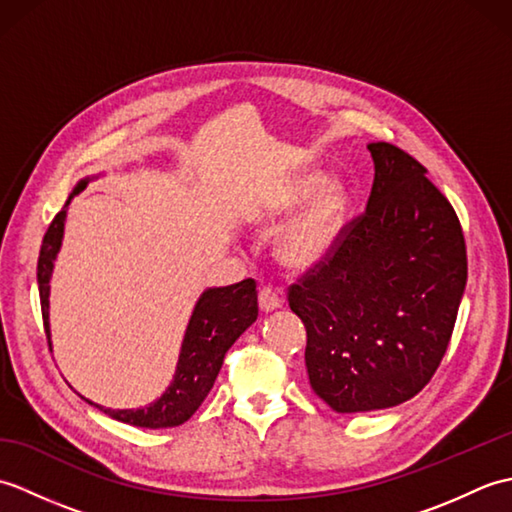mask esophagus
Returning a JSON list of instances; mask_svg holds the SVG:
<instances>
[{"label": "esophagus", "instance_id": "1", "mask_svg": "<svg viewBox=\"0 0 512 512\" xmlns=\"http://www.w3.org/2000/svg\"><path fill=\"white\" fill-rule=\"evenodd\" d=\"M281 303H284V292L270 286L259 288V308H262V312H273L281 308Z\"/></svg>", "mask_w": 512, "mask_h": 512}]
</instances>
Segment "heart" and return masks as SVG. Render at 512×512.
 <instances>
[{"label": "heart", "mask_w": 512, "mask_h": 512, "mask_svg": "<svg viewBox=\"0 0 512 512\" xmlns=\"http://www.w3.org/2000/svg\"><path fill=\"white\" fill-rule=\"evenodd\" d=\"M301 203L304 206L275 239L277 259L295 270L319 266L334 253L350 209L347 182L339 173L323 176L321 169H303L264 204L262 217L277 220Z\"/></svg>", "instance_id": "1"}]
</instances>
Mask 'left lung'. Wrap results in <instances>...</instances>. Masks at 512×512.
<instances>
[{
  "label": "left lung",
  "mask_w": 512,
  "mask_h": 512,
  "mask_svg": "<svg viewBox=\"0 0 512 512\" xmlns=\"http://www.w3.org/2000/svg\"><path fill=\"white\" fill-rule=\"evenodd\" d=\"M367 209L334 253L292 284L310 387L339 413L396 407L429 383L466 286L458 215L416 158L369 143Z\"/></svg>",
  "instance_id": "1"
}]
</instances>
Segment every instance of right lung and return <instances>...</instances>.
<instances>
[{"label":"right lung","mask_w":512,"mask_h":512,"mask_svg":"<svg viewBox=\"0 0 512 512\" xmlns=\"http://www.w3.org/2000/svg\"><path fill=\"white\" fill-rule=\"evenodd\" d=\"M101 176V173H99ZM99 176H88L76 182L68 202L54 217L43 235V244L39 250L37 264V284L41 297V314L43 325H46L48 345L50 341V279L54 270V259H57L61 242L65 217H68V206L76 193H81L92 180ZM253 279H244L239 284L224 288L204 290L198 303L191 312V319L184 330V339L180 345V356L176 363V374H173L171 385L165 389L158 400L149 402L138 409H105L96 402L88 400L90 405L103 409L107 416L121 420L134 427L145 429H167L178 427L187 422L198 407L209 396V391L220 374L224 354L228 352L239 336H242L250 325L257 321V290ZM83 398V396H81Z\"/></svg>","instance_id":"1"}]
</instances>
